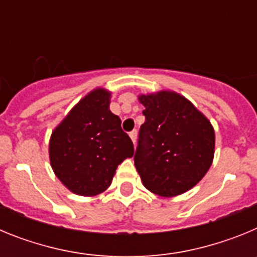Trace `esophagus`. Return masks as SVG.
Masks as SVG:
<instances>
[{
  "mask_svg": "<svg viewBox=\"0 0 257 257\" xmlns=\"http://www.w3.org/2000/svg\"><path fill=\"white\" fill-rule=\"evenodd\" d=\"M136 136H138V131H136V130L131 131V133H130V138H131V140H133L134 144H135V143H136Z\"/></svg>",
  "mask_w": 257,
  "mask_h": 257,
  "instance_id": "34e87169",
  "label": "esophagus"
}]
</instances>
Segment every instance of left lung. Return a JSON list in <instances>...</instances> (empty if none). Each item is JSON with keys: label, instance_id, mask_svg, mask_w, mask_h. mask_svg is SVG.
<instances>
[{"label": "left lung", "instance_id": "1", "mask_svg": "<svg viewBox=\"0 0 257 257\" xmlns=\"http://www.w3.org/2000/svg\"><path fill=\"white\" fill-rule=\"evenodd\" d=\"M145 122L136 147V170L154 194L174 197L193 188L210 169L215 133L207 118L176 92L142 95Z\"/></svg>", "mask_w": 257, "mask_h": 257}]
</instances>
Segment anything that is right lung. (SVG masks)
Instances as JSON below:
<instances>
[{"label": "right lung", "instance_id": "right-lung-1", "mask_svg": "<svg viewBox=\"0 0 257 257\" xmlns=\"http://www.w3.org/2000/svg\"><path fill=\"white\" fill-rule=\"evenodd\" d=\"M110 94L96 88L56 127L50 140L52 170L70 192L91 197L108 189L118 165L134 156L130 136L109 110Z\"/></svg>", "mask_w": 257, "mask_h": 257}]
</instances>
